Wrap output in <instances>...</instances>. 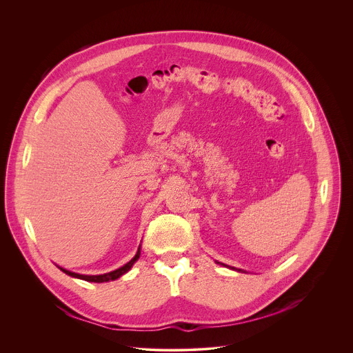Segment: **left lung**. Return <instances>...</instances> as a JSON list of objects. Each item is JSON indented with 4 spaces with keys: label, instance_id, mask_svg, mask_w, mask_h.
I'll use <instances>...</instances> for the list:
<instances>
[{
    "label": "left lung",
    "instance_id": "left-lung-1",
    "mask_svg": "<svg viewBox=\"0 0 353 353\" xmlns=\"http://www.w3.org/2000/svg\"><path fill=\"white\" fill-rule=\"evenodd\" d=\"M218 264H219V263H218ZM222 265H225V264H222ZM239 271H240V270H239Z\"/></svg>",
    "mask_w": 353,
    "mask_h": 353
}]
</instances>
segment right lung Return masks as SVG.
<instances>
[{
    "label": "right lung",
    "instance_id": "obj_1",
    "mask_svg": "<svg viewBox=\"0 0 353 353\" xmlns=\"http://www.w3.org/2000/svg\"><path fill=\"white\" fill-rule=\"evenodd\" d=\"M139 254H141V247H138V251L137 254L134 256V259L131 261H128L127 264H124L123 267H120L119 270L116 271H112V272H108V274H103V275H81V274H77V272H71L68 270H64L61 267H59L63 272H65L67 275L72 276V278H78V279H83V281H88V282H96V283H102V282H109V281H114L117 278H120L121 275H124L125 272H128L131 270V267L134 265V263L139 259Z\"/></svg>",
    "mask_w": 353,
    "mask_h": 353
}]
</instances>
